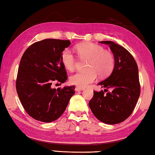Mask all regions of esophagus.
<instances>
[{"label":"esophagus","instance_id":"1","mask_svg":"<svg viewBox=\"0 0 155 155\" xmlns=\"http://www.w3.org/2000/svg\"><path fill=\"white\" fill-rule=\"evenodd\" d=\"M84 88H83V87H76L75 88V91H82L84 90Z\"/></svg>","mask_w":155,"mask_h":155}]
</instances>
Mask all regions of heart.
Segmentation results:
<instances>
[{"instance_id": "1", "label": "heart", "mask_w": 155, "mask_h": 155, "mask_svg": "<svg viewBox=\"0 0 155 155\" xmlns=\"http://www.w3.org/2000/svg\"><path fill=\"white\" fill-rule=\"evenodd\" d=\"M80 57L89 60V71L77 72L70 77L71 84L80 87H84L101 78H106L110 75L115 68V57L110 51L105 50L98 45L84 42L76 46ZM61 61L65 68L73 71L75 68L76 59L70 49H66L61 54Z\"/></svg>"}]
</instances>
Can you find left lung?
I'll return each mask as SVG.
<instances>
[{
    "mask_svg": "<svg viewBox=\"0 0 155 155\" xmlns=\"http://www.w3.org/2000/svg\"><path fill=\"white\" fill-rule=\"evenodd\" d=\"M99 42L110 46L115 57V68L108 78L98 83L104 91H94L89 105L98 120L115 124L127 120L137 104L140 92L138 68L133 56L122 46L112 41ZM108 88L110 92L107 91Z\"/></svg>",
    "mask_w": 155,
    "mask_h": 155,
    "instance_id": "1",
    "label": "left lung"
}]
</instances>
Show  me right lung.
Wrapping results in <instances>:
<instances>
[{
  "label": "right lung",
  "instance_id": "add662e5",
  "mask_svg": "<svg viewBox=\"0 0 155 155\" xmlns=\"http://www.w3.org/2000/svg\"><path fill=\"white\" fill-rule=\"evenodd\" d=\"M69 40L45 39L28 47L20 61L17 92L24 108L35 120L51 122L60 117L75 94V87L51 88L53 82L68 79L61 61Z\"/></svg>",
  "mask_w": 155,
  "mask_h": 155
}]
</instances>
